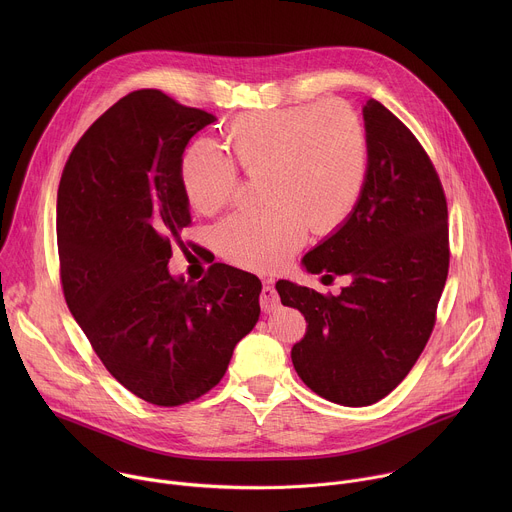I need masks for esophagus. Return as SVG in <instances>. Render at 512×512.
I'll list each match as a JSON object with an SVG mask.
<instances>
[{"mask_svg":"<svg viewBox=\"0 0 512 512\" xmlns=\"http://www.w3.org/2000/svg\"><path fill=\"white\" fill-rule=\"evenodd\" d=\"M271 283V279L263 285V289H261V310L265 312V314H271L273 310H277V306H279V296H277V291L273 289V285H269Z\"/></svg>","mask_w":512,"mask_h":512,"instance_id":"obj_1","label":"esophagus"}]
</instances>
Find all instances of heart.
<instances>
[{
  "label": "heart",
  "instance_id": "1",
  "mask_svg": "<svg viewBox=\"0 0 512 512\" xmlns=\"http://www.w3.org/2000/svg\"><path fill=\"white\" fill-rule=\"evenodd\" d=\"M232 162L208 139L182 156L180 180L188 202L204 214L227 206L239 186L237 166L261 176L259 210H241L216 227L214 243L229 261L275 267L316 235L340 229L369 180V131L344 101L241 115L225 129Z\"/></svg>",
  "mask_w": 512,
  "mask_h": 512
}]
</instances>
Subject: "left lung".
Returning a JSON list of instances; mask_svg holds the SVG:
<instances>
[{
  "instance_id": "1",
  "label": "left lung",
  "mask_w": 512,
  "mask_h": 512,
  "mask_svg": "<svg viewBox=\"0 0 512 512\" xmlns=\"http://www.w3.org/2000/svg\"><path fill=\"white\" fill-rule=\"evenodd\" d=\"M371 166L348 221L302 263L348 275L338 296L279 279L283 306L298 308L306 336L291 348L300 379L320 397L364 407L413 369L435 326L448 279V202L417 137L379 101L362 107Z\"/></svg>"
}]
</instances>
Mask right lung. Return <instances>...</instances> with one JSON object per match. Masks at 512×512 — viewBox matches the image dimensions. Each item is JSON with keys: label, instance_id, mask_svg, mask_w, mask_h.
Returning a JSON list of instances; mask_svg holds the SVG:
<instances>
[{"label": "right lung", "instance_id": "1", "mask_svg": "<svg viewBox=\"0 0 512 512\" xmlns=\"http://www.w3.org/2000/svg\"><path fill=\"white\" fill-rule=\"evenodd\" d=\"M216 121L156 89L133 91L79 139L62 170L56 237L64 300L105 369L160 407L221 383L237 342L259 320L261 281L214 263L172 277V245L190 225L180 164Z\"/></svg>", "mask_w": 512, "mask_h": 512}]
</instances>
